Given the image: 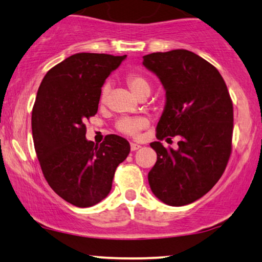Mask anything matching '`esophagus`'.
I'll return each instance as SVG.
<instances>
[{"label":"esophagus","instance_id":"esophagus-1","mask_svg":"<svg viewBox=\"0 0 262 262\" xmlns=\"http://www.w3.org/2000/svg\"><path fill=\"white\" fill-rule=\"evenodd\" d=\"M130 148H131V151H136V150H138L139 148H141V145L137 144V143H131Z\"/></svg>","mask_w":262,"mask_h":262}]
</instances>
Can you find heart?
<instances>
[{
	"label": "heart",
	"mask_w": 262,
	"mask_h": 262,
	"mask_svg": "<svg viewBox=\"0 0 262 262\" xmlns=\"http://www.w3.org/2000/svg\"><path fill=\"white\" fill-rule=\"evenodd\" d=\"M125 82L128 85V88L131 89L132 93L139 98L142 95H149L150 93V81L149 78L145 76L144 74L139 73V71H131L125 76ZM110 85L103 84L100 92V102L105 103L107 100V95H108ZM146 125V121L144 118H123L118 121L116 127L117 130L121 132V134L127 135V136H137L139 131H142Z\"/></svg>",
	"instance_id": "heart-1"
}]
</instances>
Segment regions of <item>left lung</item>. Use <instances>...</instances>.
Wrapping results in <instances>:
<instances>
[{"instance_id":"1","label":"left lung","mask_w":262,"mask_h":262,"mask_svg":"<svg viewBox=\"0 0 262 262\" xmlns=\"http://www.w3.org/2000/svg\"><path fill=\"white\" fill-rule=\"evenodd\" d=\"M143 64L159 76L167 102L156 138L179 136V148L150 143L157 161L148 180L167 205L182 206L206 194L223 175L232 149L234 108L216 68L187 50L154 52Z\"/></svg>"}]
</instances>
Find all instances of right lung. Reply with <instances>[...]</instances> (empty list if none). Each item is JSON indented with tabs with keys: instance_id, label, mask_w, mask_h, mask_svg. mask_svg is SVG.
Instances as JSON below:
<instances>
[{
	"instance_id": "add662e5",
	"label": "right lung",
	"mask_w": 262,
	"mask_h": 262,
	"mask_svg": "<svg viewBox=\"0 0 262 262\" xmlns=\"http://www.w3.org/2000/svg\"><path fill=\"white\" fill-rule=\"evenodd\" d=\"M124 56L76 53L42 78L32 110V135L42 174L53 191L77 207L108 195L130 144L117 135L101 144L85 139V121L98 113L100 92Z\"/></svg>"
}]
</instances>
